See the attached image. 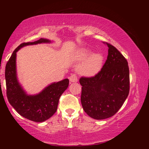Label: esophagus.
<instances>
[{
	"label": "esophagus",
	"instance_id": "obj_1",
	"mask_svg": "<svg viewBox=\"0 0 149 149\" xmlns=\"http://www.w3.org/2000/svg\"><path fill=\"white\" fill-rule=\"evenodd\" d=\"M69 79H70V82H71V83H76V82L78 81V80L77 76H76L75 74H71V75L70 76Z\"/></svg>",
	"mask_w": 149,
	"mask_h": 149
}]
</instances>
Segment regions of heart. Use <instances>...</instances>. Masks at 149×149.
Returning <instances> with one entry per match:
<instances>
[{
    "label": "heart",
    "instance_id": "obj_1",
    "mask_svg": "<svg viewBox=\"0 0 149 149\" xmlns=\"http://www.w3.org/2000/svg\"><path fill=\"white\" fill-rule=\"evenodd\" d=\"M91 54L87 48H81L75 53L74 58L76 61L83 60L78 65L77 70L81 75L91 77L95 76L101 70L103 63V56L101 54Z\"/></svg>",
    "mask_w": 149,
    "mask_h": 149
}]
</instances>
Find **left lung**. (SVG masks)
<instances>
[{"label": "left lung", "instance_id": "obj_1", "mask_svg": "<svg viewBox=\"0 0 149 149\" xmlns=\"http://www.w3.org/2000/svg\"><path fill=\"white\" fill-rule=\"evenodd\" d=\"M103 43L108 47V55L102 69L93 77L79 79L83 109L97 120L113 116L127 99L130 89L127 60L116 47Z\"/></svg>", "mask_w": 149, "mask_h": 149}]
</instances>
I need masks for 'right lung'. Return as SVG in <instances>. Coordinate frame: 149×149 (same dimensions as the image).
<instances>
[{
  "instance_id": "right-lung-1",
  "label": "right lung",
  "mask_w": 149,
  "mask_h": 149,
  "mask_svg": "<svg viewBox=\"0 0 149 149\" xmlns=\"http://www.w3.org/2000/svg\"><path fill=\"white\" fill-rule=\"evenodd\" d=\"M50 42L48 39L40 38L33 42L20 44L13 51L6 66L5 77L8 102L20 115L37 123H42L55 113L60 97L68 87L69 79L66 78L57 83H53L40 93L28 95L17 79L16 53L26 45Z\"/></svg>"
}]
</instances>
